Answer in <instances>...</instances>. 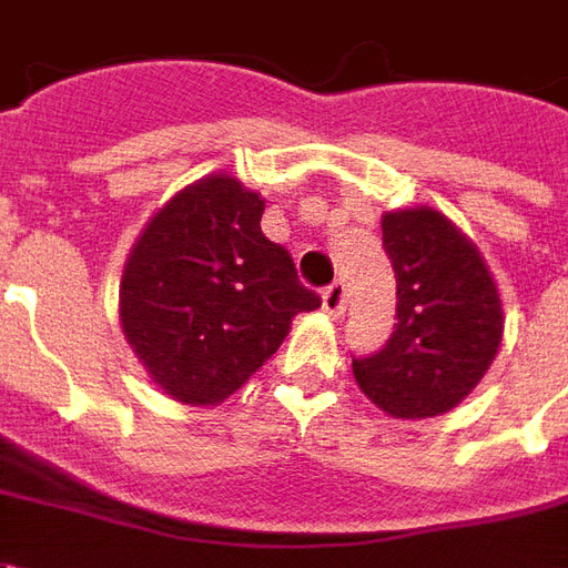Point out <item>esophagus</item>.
<instances>
[{
	"label": "esophagus",
	"mask_w": 568,
	"mask_h": 568,
	"mask_svg": "<svg viewBox=\"0 0 568 568\" xmlns=\"http://www.w3.org/2000/svg\"><path fill=\"white\" fill-rule=\"evenodd\" d=\"M344 304H346V288L341 280H337V283H332L328 288H325V292H322V310H325L328 316H334V320L344 313Z\"/></svg>",
	"instance_id": "34e87169"
}]
</instances>
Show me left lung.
Instances as JSON below:
<instances>
[{"label":"left lung","mask_w":568,"mask_h":568,"mask_svg":"<svg viewBox=\"0 0 568 568\" xmlns=\"http://www.w3.org/2000/svg\"><path fill=\"white\" fill-rule=\"evenodd\" d=\"M395 271V332L353 377L395 419L447 414L475 389L499 353V288L477 246L432 206L383 215Z\"/></svg>","instance_id":"left-lung-1"}]
</instances>
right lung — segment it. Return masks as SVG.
<instances>
[{
	"label": "right lung",
	"instance_id": "right-lung-1",
	"mask_svg": "<svg viewBox=\"0 0 568 568\" xmlns=\"http://www.w3.org/2000/svg\"><path fill=\"white\" fill-rule=\"evenodd\" d=\"M264 200L212 173L151 215L121 276V328L151 381L182 405H219L322 304L261 234Z\"/></svg>",
	"mask_w": 568,
	"mask_h": 568
}]
</instances>
